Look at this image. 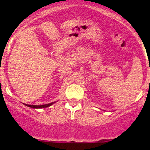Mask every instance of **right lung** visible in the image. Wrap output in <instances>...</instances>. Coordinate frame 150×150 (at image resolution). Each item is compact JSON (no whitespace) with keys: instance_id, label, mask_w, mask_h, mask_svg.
<instances>
[{"instance_id":"obj_1","label":"right lung","mask_w":150,"mask_h":150,"mask_svg":"<svg viewBox=\"0 0 150 150\" xmlns=\"http://www.w3.org/2000/svg\"><path fill=\"white\" fill-rule=\"evenodd\" d=\"M55 103H56V101H53V102L49 103V104H44V105H30V104H25V106H28V107H30L32 108H42L49 107V106H51V105L55 104Z\"/></svg>"}]
</instances>
